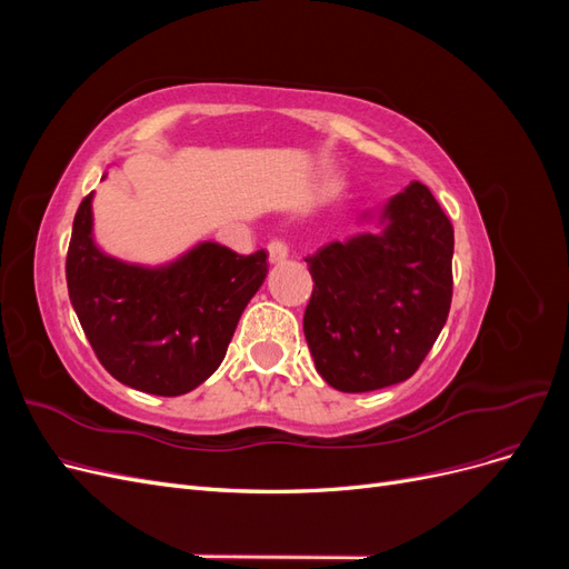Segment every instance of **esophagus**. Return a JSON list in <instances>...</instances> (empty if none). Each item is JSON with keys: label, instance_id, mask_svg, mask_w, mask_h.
<instances>
[{"label": "esophagus", "instance_id": "1", "mask_svg": "<svg viewBox=\"0 0 569 569\" xmlns=\"http://www.w3.org/2000/svg\"><path fill=\"white\" fill-rule=\"evenodd\" d=\"M287 256H289V249L282 242V239H272V242L268 244V261L270 263H282Z\"/></svg>", "mask_w": 569, "mask_h": 569}]
</instances>
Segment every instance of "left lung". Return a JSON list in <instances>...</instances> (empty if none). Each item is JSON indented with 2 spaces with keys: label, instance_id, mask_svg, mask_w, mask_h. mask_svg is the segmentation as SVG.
Returning a JSON list of instances; mask_svg holds the SVG:
<instances>
[{
  "label": "left lung",
  "instance_id": "8db88e82",
  "mask_svg": "<svg viewBox=\"0 0 569 569\" xmlns=\"http://www.w3.org/2000/svg\"><path fill=\"white\" fill-rule=\"evenodd\" d=\"M356 232L306 258L313 295L303 335L322 380L347 393L406 382L449 318L453 228L432 192L410 182Z\"/></svg>",
  "mask_w": 569,
  "mask_h": 569
}]
</instances>
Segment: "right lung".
Listing matches in <instances>:
<instances>
[{
  "instance_id": "obj_1",
  "label": "right lung",
  "mask_w": 569,
  "mask_h": 569,
  "mask_svg": "<svg viewBox=\"0 0 569 569\" xmlns=\"http://www.w3.org/2000/svg\"><path fill=\"white\" fill-rule=\"evenodd\" d=\"M92 199L94 192L82 199L73 220L66 280L97 358L137 391L197 389L222 363L239 318L261 289L266 251L239 256L203 239L161 266L120 261L97 244Z\"/></svg>"
}]
</instances>
